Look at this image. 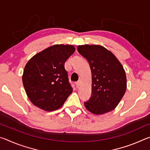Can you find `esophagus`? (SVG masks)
Returning a JSON list of instances; mask_svg holds the SVG:
<instances>
[{
  "mask_svg": "<svg viewBox=\"0 0 150 150\" xmlns=\"http://www.w3.org/2000/svg\"><path fill=\"white\" fill-rule=\"evenodd\" d=\"M75 85H76V87H77V88L79 87V86H80V81H77V82H76L75 83Z\"/></svg>",
  "mask_w": 150,
  "mask_h": 150,
  "instance_id": "obj_1",
  "label": "esophagus"
}]
</instances>
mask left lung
<instances>
[{
	"label": "left lung",
	"mask_w": 150,
	"mask_h": 150,
	"mask_svg": "<svg viewBox=\"0 0 150 150\" xmlns=\"http://www.w3.org/2000/svg\"><path fill=\"white\" fill-rule=\"evenodd\" d=\"M77 50L88 61L92 73V92L84 102L86 108L95 115L114 110L126 90L122 65L112 53L100 45H78Z\"/></svg>",
	"instance_id": "left-lung-1"
}]
</instances>
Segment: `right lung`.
Masks as SVG:
<instances>
[{
    "label": "right lung",
    "instance_id": "add662e5",
    "mask_svg": "<svg viewBox=\"0 0 150 150\" xmlns=\"http://www.w3.org/2000/svg\"><path fill=\"white\" fill-rule=\"evenodd\" d=\"M75 51L71 45H54L27 63L22 82L28 97L35 106L53 111L64 104L73 91L65 62Z\"/></svg>",
    "mask_w": 150,
    "mask_h": 150
}]
</instances>
